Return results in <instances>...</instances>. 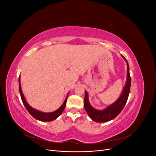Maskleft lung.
Instances as JSON below:
<instances>
[{"label":"left lung","instance_id":"obj_1","mask_svg":"<svg viewBox=\"0 0 156 156\" xmlns=\"http://www.w3.org/2000/svg\"><path fill=\"white\" fill-rule=\"evenodd\" d=\"M123 58L127 63V79L126 84L124 85L122 92L118 100L112 104L107 106L103 110H98L94 108L90 105L88 100V95L85 91V96L84 100V107L87 112L89 117L96 122H106L114 119L123 109L127 98L129 96L130 87H131V77L129 75V64L127 60L123 55H122Z\"/></svg>","mask_w":156,"mask_h":156}]
</instances>
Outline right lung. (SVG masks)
<instances>
[{
  "mask_svg": "<svg viewBox=\"0 0 156 156\" xmlns=\"http://www.w3.org/2000/svg\"><path fill=\"white\" fill-rule=\"evenodd\" d=\"M19 85H20V92L21 98V100H22L23 104H24L25 108H27V110L29 111L30 114L33 117H34L35 119L38 120L41 122H51V121H53V120L57 119V118L62 113L64 108L66 107V101H67L68 95L69 93L68 94V95H67L66 98L64 103H62V105H61L57 110H56V111H55L53 112H42V111H37V110L35 109V108L32 107L29 104V103H27V100L25 98L24 94H23V91L21 90L20 76V77H19Z\"/></svg>",
  "mask_w": 156,
  "mask_h": 156,
  "instance_id": "add662e5",
  "label": "right lung"
}]
</instances>
